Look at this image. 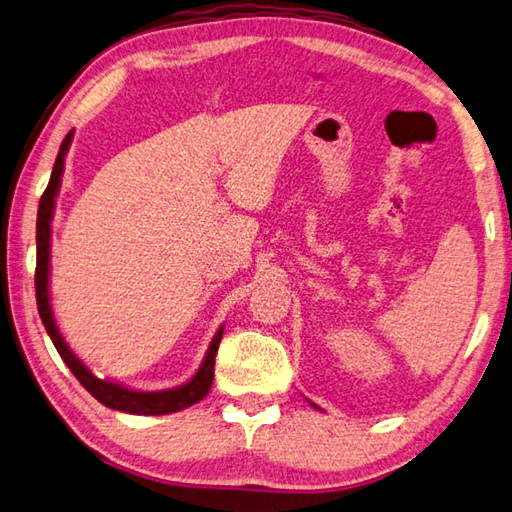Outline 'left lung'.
<instances>
[{
  "instance_id": "8db88e82",
  "label": "left lung",
  "mask_w": 512,
  "mask_h": 512,
  "mask_svg": "<svg viewBox=\"0 0 512 512\" xmlns=\"http://www.w3.org/2000/svg\"><path fill=\"white\" fill-rule=\"evenodd\" d=\"M312 407H317V405H312ZM317 409H319V407H317Z\"/></svg>"
}]
</instances>
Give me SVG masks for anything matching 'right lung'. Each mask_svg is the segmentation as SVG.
Wrapping results in <instances>:
<instances>
[{"instance_id":"1","label":"right lung","mask_w":512,"mask_h":512,"mask_svg":"<svg viewBox=\"0 0 512 512\" xmlns=\"http://www.w3.org/2000/svg\"><path fill=\"white\" fill-rule=\"evenodd\" d=\"M72 136H74V132H68V136L63 138L57 160H54L50 182L39 200V213H37L35 290H37V308H39V317L43 321V328H46L54 347H57V352L63 358V363L70 367V372L76 376V380H79V383L88 389L96 400L103 402L105 407L116 409V411H125V413H136V416H162V413H176V411L187 409L209 394V389L213 385L215 354H217V347H220V341H222L224 325L215 332L200 369L195 372V376L189 380V383H184L180 387L162 389V391H136V389H129L121 383H114V380L96 378L90 369L81 363V358H76V354L70 350L68 343H65V339L61 336L57 323H54V314H52V306H50V292H48L50 233H52L50 222H52V213H54V200H57V195H59L61 176L65 169V154H68V149H70Z\"/></svg>"}]
</instances>
